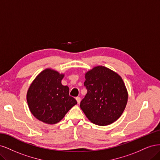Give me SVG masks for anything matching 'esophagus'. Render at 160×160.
<instances>
[{
    "mask_svg": "<svg viewBox=\"0 0 160 160\" xmlns=\"http://www.w3.org/2000/svg\"><path fill=\"white\" fill-rule=\"evenodd\" d=\"M76 100L77 101V103L79 104L80 103V101H81V98H79V97H77V98H76Z\"/></svg>",
    "mask_w": 160,
    "mask_h": 160,
    "instance_id": "esophagus-1",
    "label": "esophagus"
}]
</instances>
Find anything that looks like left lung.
I'll return each instance as SVG.
<instances>
[{"instance_id": "1", "label": "left lung", "mask_w": 160, "mask_h": 160, "mask_svg": "<svg viewBox=\"0 0 160 160\" xmlns=\"http://www.w3.org/2000/svg\"><path fill=\"white\" fill-rule=\"evenodd\" d=\"M84 85L88 93L80 108L89 121L105 126L119 118L128 98L122 77L107 67L98 66L86 72Z\"/></svg>"}]
</instances>
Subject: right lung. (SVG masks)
Returning a JSON list of instances; mask_svg holds the SVG:
<instances>
[{"label":"right lung","mask_w":160,"mask_h":160,"mask_svg":"<svg viewBox=\"0 0 160 160\" xmlns=\"http://www.w3.org/2000/svg\"><path fill=\"white\" fill-rule=\"evenodd\" d=\"M64 75L51 69L42 71L32 81L27 94L31 113L41 122L55 124L77 104L69 89L61 84Z\"/></svg>","instance_id":"right-lung-1"}]
</instances>
